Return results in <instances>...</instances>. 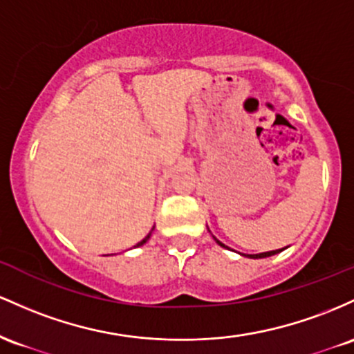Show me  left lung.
Returning a JSON list of instances; mask_svg holds the SVG:
<instances>
[{"mask_svg":"<svg viewBox=\"0 0 354 354\" xmlns=\"http://www.w3.org/2000/svg\"><path fill=\"white\" fill-rule=\"evenodd\" d=\"M214 239H216V237H214ZM216 242H217V244H219V245H222V248H225V245L222 244L221 241L216 239ZM281 251H284V249H277V251H269V252H261V254H252V256H249V257H252V259H261V257L274 256V254H277V252H281Z\"/></svg>","mask_w":354,"mask_h":354,"instance_id":"1","label":"left lung"}]
</instances>
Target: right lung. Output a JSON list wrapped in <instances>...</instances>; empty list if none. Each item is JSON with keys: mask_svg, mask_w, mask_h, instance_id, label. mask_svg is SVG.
I'll return each mask as SVG.
<instances>
[{"mask_svg": "<svg viewBox=\"0 0 354 354\" xmlns=\"http://www.w3.org/2000/svg\"><path fill=\"white\" fill-rule=\"evenodd\" d=\"M149 237H150V234H149V236H147V237H145V239H142V241H140V242H138V244H137V248H138V245H142V244H145V242H147V241H149Z\"/></svg>", "mask_w": 354, "mask_h": 354, "instance_id": "right-lung-1", "label": "right lung"}]
</instances>
